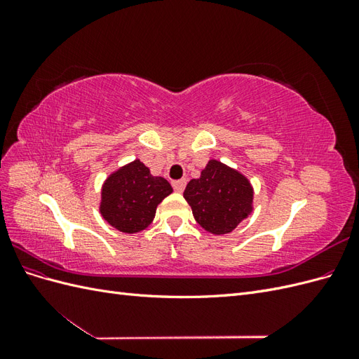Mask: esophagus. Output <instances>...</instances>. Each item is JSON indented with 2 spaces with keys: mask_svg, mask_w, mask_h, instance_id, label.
<instances>
[{
  "mask_svg": "<svg viewBox=\"0 0 359 359\" xmlns=\"http://www.w3.org/2000/svg\"><path fill=\"white\" fill-rule=\"evenodd\" d=\"M186 184H187L186 180H178V181H173L172 186H173V190L178 193H182L184 189H186Z\"/></svg>",
  "mask_w": 359,
  "mask_h": 359,
  "instance_id": "34e87169",
  "label": "esophagus"
}]
</instances>
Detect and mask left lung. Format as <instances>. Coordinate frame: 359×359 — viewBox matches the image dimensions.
Here are the masks:
<instances>
[{
    "mask_svg": "<svg viewBox=\"0 0 359 359\" xmlns=\"http://www.w3.org/2000/svg\"><path fill=\"white\" fill-rule=\"evenodd\" d=\"M184 198L205 231L223 235L232 232L252 211L253 189L240 172L210 160L201 178L187 184Z\"/></svg>",
    "mask_w": 359,
    "mask_h": 359,
    "instance_id": "8db88e82",
    "label": "left lung"
}]
</instances>
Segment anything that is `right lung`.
Returning a JSON list of instances; mask_svg holds the SVG:
<instances>
[{"mask_svg": "<svg viewBox=\"0 0 359 359\" xmlns=\"http://www.w3.org/2000/svg\"><path fill=\"white\" fill-rule=\"evenodd\" d=\"M170 193L172 187L165 178L153 177L142 161L135 160L103 184L100 212L118 231L140 232L151 224L157 205Z\"/></svg>", "mask_w": 359, "mask_h": 359, "instance_id": "add662e5", "label": "right lung"}]
</instances>
